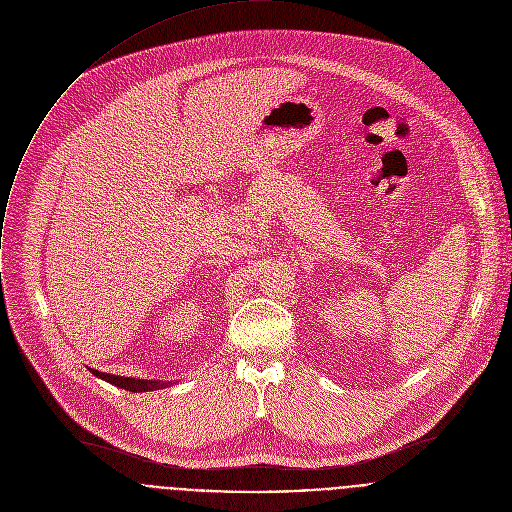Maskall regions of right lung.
Returning <instances> with one entry per match:
<instances>
[{"label":"right lung","mask_w":512,"mask_h":512,"mask_svg":"<svg viewBox=\"0 0 512 512\" xmlns=\"http://www.w3.org/2000/svg\"><path fill=\"white\" fill-rule=\"evenodd\" d=\"M95 377L119 387V389H125V391H131V393H147V391H157V389H165L173 383L169 381H147V379H131V377H119V375H109V373H99L95 369H89Z\"/></svg>","instance_id":"right-lung-1"}]
</instances>
